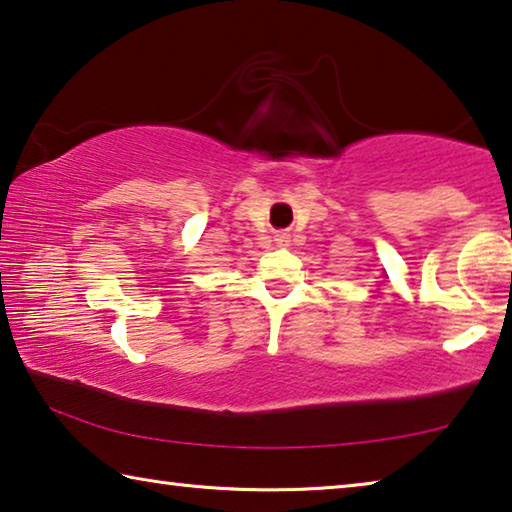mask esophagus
Returning a JSON list of instances; mask_svg holds the SVG:
<instances>
[{
    "label": "esophagus",
    "mask_w": 512,
    "mask_h": 512,
    "mask_svg": "<svg viewBox=\"0 0 512 512\" xmlns=\"http://www.w3.org/2000/svg\"><path fill=\"white\" fill-rule=\"evenodd\" d=\"M289 241H291V237L287 235V232H277V235H275V244L280 246V248L289 246Z\"/></svg>",
    "instance_id": "esophagus-1"
}]
</instances>
